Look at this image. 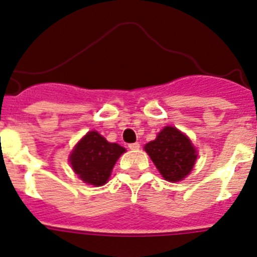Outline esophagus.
Instances as JSON below:
<instances>
[{
  "label": "esophagus",
  "mask_w": 257,
  "mask_h": 257,
  "mask_svg": "<svg viewBox=\"0 0 257 257\" xmlns=\"http://www.w3.org/2000/svg\"><path fill=\"white\" fill-rule=\"evenodd\" d=\"M128 147H129V149H131V150H138V149H140V143H138V142H136V143H129Z\"/></svg>",
  "instance_id": "obj_1"
}]
</instances>
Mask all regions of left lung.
Here are the masks:
<instances>
[{
  "label": "left lung",
  "instance_id": "left-lung-1",
  "mask_svg": "<svg viewBox=\"0 0 257 257\" xmlns=\"http://www.w3.org/2000/svg\"><path fill=\"white\" fill-rule=\"evenodd\" d=\"M145 151L156 165L164 179L179 182L186 178L197 160V151L186 134L174 126H165Z\"/></svg>",
  "mask_w": 257,
  "mask_h": 257
}]
</instances>
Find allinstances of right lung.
Here are the masks:
<instances>
[{
  "label": "right lung",
  "instance_id": "1",
  "mask_svg": "<svg viewBox=\"0 0 257 257\" xmlns=\"http://www.w3.org/2000/svg\"><path fill=\"white\" fill-rule=\"evenodd\" d=\"M124 152V147L107 142L98 132L91 131L75 145L69 163L84 183L100 187L107 182L115 163Z\"/></svg>",
  "mask_w": 257,
  "mask_h": 257
}]
</instances>
